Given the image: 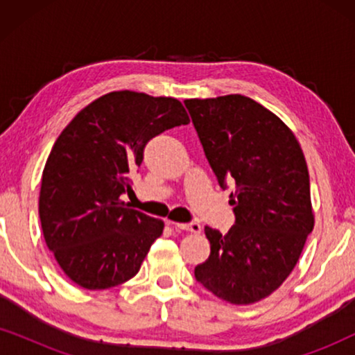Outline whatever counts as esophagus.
Returning <instances> with one entry per match:
<instances>
[{
    "label": "esophagus",
    "mask_w": 355,
    "mask_h": 355,
    "mask_svg": "<svg viewBox=\"0 0 355 355\" xmlns=\"http://www.w3.org/2000/svg\"><path fill=\"white\" fill-rule=\"evenodd\" d=\"M171 225L174 227H178V230L193 232V234H198V232L202 231V226L198 225V223H171Z\"/></svg>",
    "instance_id": "obj_1"
}]
</instances>
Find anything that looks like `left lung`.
<instances>
[{
    "mask_svg": "<svg viewBox=\"0 0 355 355\" xmlns=\"http://www.w3.org/2000/svg\"><path fill=\"white\" fill-rule=\"evenodd\" d=\"M184 105L220 186L236 184L234 226L226 234L205 226L210 257L196 266V279L226 302L255 304L284 283L313 230L302 148L278 116L249 96Z\"/></svg>",
    "mask_w": 355,
    "mask_h": 355,
    "instance_id": "left-lung-1",
    "label": "left lung"
}]
</instances>
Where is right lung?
I'll return each mask as SVG.
<instances>
[{
  "instance_id": "add662e5",
  "label": "right lung",
  "mask_w": 355,
  "mask_h": 355,
  "mask_svg": "<svg viewBox=\"0 0 355 355\" xmlns=\"http://www.w3.org/2000/svg\"><path fill=\"white\" fill-rule=\"evenodd\" d=\"M171 96L121 90L76 114L53 145L42 174L43 237L64 275L84 289L134 278L164 223L121 200L150 139L189 124Z\"/></svg>"
}]
</instances>
